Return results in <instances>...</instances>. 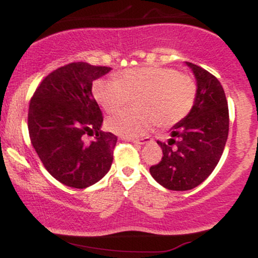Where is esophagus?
I'll use <instances>...</instances> for the list:
<instances>
[{
    "label": "esophagus",
    "mask_w": 258,
    "mask_h": 258,
    "mask_svg": "<svg viewBox=\"0 0 258 258\" xmlns=\"http://www.w3.org/2000/svg\"><path fill=\"white\" fill-rule=\"evenodd\" d=\"M127 141H130V142H133V143H136V144H147V143H149L150 141H152V139H150L149 137H144V138H126Z\"/></svg>",
    "instance_id": "34e87169"
}]
</instances>
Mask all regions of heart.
<instances>
[{
	"mask_svg": "<svg viewBox=\"0 0 258 258\" xmlns=\"http://www.w3.org/2000/svg\"><path fill=\"white\" fill-rule=\"evenodd\" d=\"M94 99L109 114L135 99L136 109L112 115L106 121L111 132L125 137L146 133L153 123L168 128L185 119L197 100L198 86L191 76L166 67H143L125 70L119 79L93 82Z\"/></svg>",
	"mask_w": 258,
	"mask_h": 258,
	"instance_id": "1",
	"label": "heart"
}]
</instances>
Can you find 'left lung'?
I'll list each match as a JSON object with an SVG mask.
<instances>
[{
	"instance_id": "8db88e82",
	"label": "left lung",
	"mask_w": 258,
	"mask_h": 258,
	"mask_svg": "<svg viewBox=\"0 0 258 258\" xmlns=\"http://www.w3.org/2000/svg\"><path fill=\"white\" fill-rule=\"evenodd\" d=\"M185 64L197 79V100L188 116L171 128V138L158 141L164 155L149 168L159 184L180 191L195 188L212 173L229 131V111L221 82L203 68Z\"/></svg>"
}]
</instances>
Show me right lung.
Wrapping results in <instances>:
<instances>
[{
	"instance_id": "add662e5",
	"label": "right lung",
	"mask_w": 258,
	"mask_h": 258,
	"mask_svg": "<svg viewBox=\"0 0 258 258\" xmlns=\"http://www.w3.org/2000/svg\"><path fill=\"white\" fill-rule=\"evenodd\" d=\"M75 61L42 80L29 104V136L52 177L72 188L97 183L110 170L117 137L100 131L103 115L92 94V82L110 72ZM95 135L92 142L86 135Z\"/></svg>"
}]
</instances>
